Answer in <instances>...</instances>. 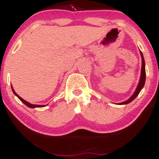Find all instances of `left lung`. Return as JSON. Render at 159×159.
<instances>
[{
    "label": "left lung",
    "mask_w": 159,
    "mask_h": 159,
    "mask_svg": "<svg viewBox=\"0 0 159 159\" xmlns=\"http://www.w3.org/2000/svg\"><path fill=\"white\" fill-rule=\"evenodd\" d=\"M140 56L142 58V66H141V73H140V78L139 80V83H138V86H137V88L135 91L134 92V93L132 94V96H131L129 99H127L126 101L123 102H120L118 105H126V104L130 103L131 102H132L133 100L137 96H138V94L140 93V90L143 89L144 84H145V81H146V69H145V61H144V58L143 56V54L140 51Z\"/></svg>",
    "instance_id": "1"
}]
</instances>
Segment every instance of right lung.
<instances>
[{
	"label": "right lung",
	"mask_w": 159,
	"mask_h": 159,
	"mask_svg": "<svg viewBox=\"0 0 159 159\" xmlns=\"http://www.w3.org/2000/svg\"><path fill=\"white\" fill-rule=\"evenodd\" d=\"M11 87H12V92H13V93L15 94L16 96H17V97L19 98V99L21 100V101L22 102H23L24 104H25V105H26L27 107H30V108H34V107H45V105H33V104L29 103L28 102H27V101H25V100H24L22 98L20 97V96H19V95H18L17 93H16L15 92V90H14L13 87H12V86H11Z\"/></svg>",
	"instance_id": "right-lung-1"
}]
</instances>
